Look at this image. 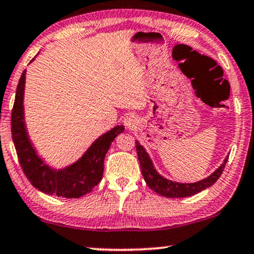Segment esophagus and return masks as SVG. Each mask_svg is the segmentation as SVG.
<instances>
[{"label": "esophagus", "instance_id": "1", "mask_svg": "<svg viewBox=\"0 0 254 254\" xmlns=\"http://www.w3.org/2000/svg\"><path fill=\"white\" fill-rule=\"evenodd\" d=\"M124 123H125V125H127V127H135V124H136L135 116H133V115H127V117H125V119H124Z\"/></svg>", "mask_w": 254, "mask_h": 254}]
</instances>
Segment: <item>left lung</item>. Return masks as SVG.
Returning a JSON list of instances; mask_svg holds the SVG:
<instances>
[{
    "label": "left lung",
    "mask_w": 254,
    "mask_h": 254,
    "mask_svg": "<svg viewBox=\"0 0 254 254\" xmlns=\"http://www.w3.org/2000/svg\"><path fill=\"white\" fill-rule=\"evenodd\" d=\"M136 150L137 155H138L140 170H142L143 177H144V181L146 182V185H148L152 190L156 191L157 194L163 195V196L167 197L191 196V195L200 193L203 189L213 186L216 181H218L219 177L221 176L228 160V157H226L222 166L219 167V169H216L212 175L207 177V179L202 180V181H198L195 183H177L163 179L161 175H158L156 170H155L154 166H152V162L150 161V158H149L148 154L145 152L144 148H143L138 142H136Z\"/></svg>",
    "instance_id": "8db88e82"
}]
</instances>
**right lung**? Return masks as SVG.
<instances>
[{"mask_svg": "<svg viewBox=\"0 0 254 254\" xmlns=\"http://www.w3.org/2000/svg\"><path fill=\"white\" fill-rule=\"evenodd\" d=\"M24 78L26 71L21 74L11 110V136L24 175L35 188L48 195L78 198L91 193L98 183L102 181L106 152L116 136L123 132L124 127L119 125L99 137L91 145L86 154L73 166L59 172L51 169L38 157L27 137L22 105Z\"/></svg>", "mask_w": 254, "mask_h": 254, "instance_id": "right-lung-1", "label": "right lung"}]
</instances>
